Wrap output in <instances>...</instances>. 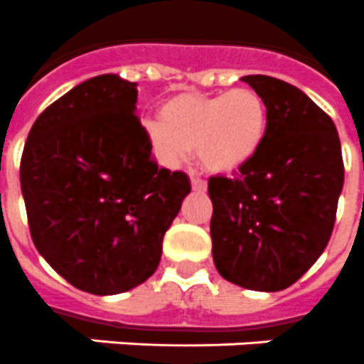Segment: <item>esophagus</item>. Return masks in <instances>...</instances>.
Returning a JSON list of instances; mask_svg holds the SVG:
<instances>
[{
	"label": "esophagus",
	"mask_w": 364,
	"mask_h": 364,
	"mask_svg": "<svg viewBox=\"0 0 364 364\" xmlns=\"http://www.w3.org/2000/svg\"><path fill=\"white\" fill-rule=\"evenodd\" d=\"M191 185H192V191H194V192H200V194H203V192L207 191V183L203 181V179H200V177H194V176H192Z\"/></svg>",
	"instance_id": "esophagus-1"
}]
</instances>
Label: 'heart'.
<instances>
[{
    "instance_id": "b5f03b06",
    "label": "heart",
    "mask_w": 364,
    "mask_h": 364,
    "mask_svg": "<svg viewBox=\"0 0 364 364\" xmlns=\"http://www.w3.org/2000/svg\"><path fill=\"white\" fill-rule=\"evenodd\" d=\"M270 129L268 107L252 88L229 92L177 94L161 107V122H144L149 148L168 168L188 161L196 149L213 173L231 176L261 154Z\"/></svg>"
}]
</instances>
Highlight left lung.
<instances>
[{
	"mask_svg": "<svg viewBox=\"0 0 364 364\" xmlns=\"http://www.w3.org/2000/svg\"><path fill=\"white\" fill-rule=\"evenodd\" d=\"M264 100L270 129L239 177H210L213 261L224 279L277 292L300 279L331 237L344 164L337 127L300 88L244 75Z\"/></svg>",
	"mask_w": 364,
	"mask_h": 364,
	"instance_id": "left-lung-1",
	"label": "left lung"
}]
</instances>
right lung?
Segmentation results:
<instances>
[{
  "instance_id": "obj_1",
  "label": "right lung",
  "mask_w": 364,
  "mask_h": 364,
  "mask_svg": "<svg viewBox=\"0 0 364 364\" xmlns=\"http://www.w3.org/2000/svg\"><path fill=\"white\" fill-rule=\"evenodd\" d=\"M136 83L87 79L33 124L20 164L33 242L59 276L97 296L154 276L191 181L159 168L136 118Z\"/></svg>"
}]
</instances>
